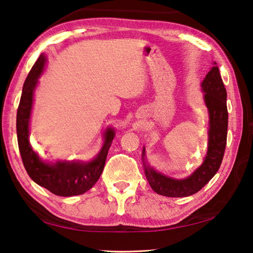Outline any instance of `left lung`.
I'll return each mask as SVG.
<instances>
[{"label": "left lung", "mask_w": 253, "mask_h": 253, "mask_svg": "<svg viewBox=\"0 0 253 253\" xmlns=\"http://www.w3.org/2000/svg\"><path fill=\"white\" fill-rule=\"evenodd\" d=\"M201 87L204 92V102L209 111V146L207 156L204 157L202 164L190 176L173 178L157 172L149 166L145 158V148H143L142 160L145 176L157 194L169 198H185L198 193L220 169L228 135V108L226 90L216 62H213V67L205 76Z\"/></svg>", "instance_id": "left-lung-1"}]
</instances>
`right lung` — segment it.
Here are the masks:
<instances>
[{"mask_svg":"<svg viewBox=\"0 0 253 253\" xmlns=\"http://www.w3.org/2000/svg\"><path fill=\"white\" fill-rule=\"evenodd\" d=\"M46 58L41 54L34 63L24 81L18 114H16V134L23 165L29 176L38 185L49 190L59 196H74L84 194L95 185L104 170L109 148L115 137V129L108 127L104 132V144L100 152L89 162L43 161L33 151L30 144V118H31L34 91L39 78L43 72Z\"/></svg>","mask_w":253,"mask_h":253,"instance_id":"obj_1","label":"right lung"}]
</instances>
